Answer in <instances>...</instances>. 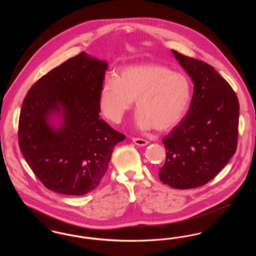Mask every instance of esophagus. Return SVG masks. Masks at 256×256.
<instances>
[{
  "label": "esophagus",
  "mask_w": 256,
  "mask_h": 256,
  "mask_svg": "<svg viewBox=\"0 0 256 256\" xmlns=\"http://www.w3.org/2000/svg\"><path fill=\"white\" fill-rule=\"evenodd\" d=\"M132 141H134V144L137 146H146L148 144V142L146 140L142 139V138H132Z\"/></svg>",
  "instance_id": "34e87169"
}]
</instances>
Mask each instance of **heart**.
Masks as SVG:
<instances>
[{"label": "heart", "mask_w": 256, "mask_h": 256, "mask_svg": "<svg viewBox=\"0 0 256 256\" xmlns=\"http://www.w3.org/2000/svg\"><path fill=\"white\" fill-rule=\"evenodd\" d=\"M136 100V124L141 130H167L184 118L191 102L188 78L164 65L146 63L121 69L102 88L100 108L111 122H119Z\"/></svg>", "instance_id": "1"}]
</instances>
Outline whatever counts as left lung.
I'll return each mask as SVG.
<instances>
[{
	"instance_id": "8db88e82",
	"label": "left lung",
	"mask_w": 256,
	"mask_h": 256,
	"mask_svg": "<svg viewBox=\"0 0 256 256\" xmlns=\"http://www.w3.org/2000/svg\"><path fill=\"white\" fill-rule=\"evenodd\" d=\"M194 84L182 121L163 138L166 161L159 178L176 189H191L213 180L236 152L239 102L228 82L204 61L172 50Z\"/></svg>"
}]
</instances>
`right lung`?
<instances>
[{"mask_svg": "<svg viewBox=\"0 0 256 256\" xmlns=\"http://www.w3.org/2000/svg\"><path fill=\"white\" fill-rule=\"evenodd\" d=\"M108 62L82 52L39 78L24 98L19 146L50 190L82 196L106 174L113 148L126 136L100 119Z\"/></svg>", "mask_w": 256, "mask_h": 256, "instance_id": "1", "label": "right lung"}]
</instances>
